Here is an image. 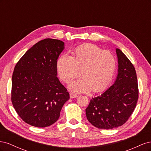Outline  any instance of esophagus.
<instances>
[{
    "instance_id": "esophagus-1",
    "label": "esophagus",
    "mask_w": 151,
    "mask_h": 151,
    "mask_svg": "<svg viewBox=\"0 0 151 151\" xmlns=\"http://www.w3.org/2000/svg\"><path fill=\"white\" fill-rule=\"evenodd\" d=\"M77 96H77L76 94H74V93H70V98H76Z\"/></svg>"
}]
</instances>
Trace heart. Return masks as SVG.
Instances as JSON below:
<instances>
[{
	"instance_id": "1",
	"label": "heart",
	"mask_w": 151,
	"mask_h": 151,
	"mask_svg": "<svg viewBox=\"0 0 151 151\" xmlns=\"http://www.w3.org/2000/svg\"><path fill=\"white\" fill-rule=\"evenodd\" d=\"M60 78L69 83L81 74V78L73 81L70 89L77 93L101 92L109 85L115 74L116 60L109 51L93 44H84L76 48L72 57L63 54L57 63Z\"/></svg>"
}]
</instances>
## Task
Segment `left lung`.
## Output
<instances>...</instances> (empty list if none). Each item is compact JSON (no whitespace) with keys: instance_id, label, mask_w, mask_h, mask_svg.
<instances>
[{"instance_id":"1","label":"left lung","mask_w":151,"mask_h":151,"mask_svg":"<svg viewBox=\"0 0 151 151\" xmlns=\"http://www.w3.org/2000/svg\"><path fill=\"white\" fill-rule=\"evenodd\" d=\"M118 69L114 84L101 95L91 99L86 114L88 121L98 129H112L128 120L139 98L135 67L125 55L116 48Z\"/></svg>"}]
</instances>
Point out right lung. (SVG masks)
<instances>
[{
  "instance_id": "add662e5",
  "label": "right lung",
  "mask_w": 151,
  "mask_h": 151,
  "mask_svg": "<svg viewBox=\"0 0 151 151\" xmlns=\"http://www.w3.org/2000/svg\"><path fill=\"white\" fill-rule=\"evenodd\" d=\"M64 48L59 40L40 41L18 61L12 77L11 101L21 119L36 127L56 122L69 93L59 81L57 63Z\"/></svg>"
}]
</instances>
